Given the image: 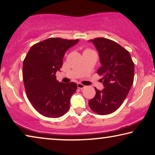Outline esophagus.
Here are the masks:
<instances>
[{"mask_svg": "<svg viewBox=\"0 0 155 155\" xmlns=\"http://www.w3.org/2000/svg\"><path fill=\"white\" fill-rule=\"evenodd\" d=\"M77 87L78 89H81V90H83V88L85 87V86L81 83H77Z\"/></svg>", "mask_w": 155, "mask_h": 155, "instance_id": "1", "label": "esophagus"}]
</instances>
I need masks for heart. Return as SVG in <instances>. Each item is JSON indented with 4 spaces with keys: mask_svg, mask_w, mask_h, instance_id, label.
<instances>
[{
    "mask_svg": "<svg viewBox=\"0 0 155 155\" xmlns=\"http://www.w3.org/2000/svg\"><path fill=\"white\" fill-rule=\"evenodd\" d=\"M85 51H90V50H85Z\"/></svg>",
    "mask_w": 155,
    "mask_h": 155,
    "instance_id": "1",
    "label": "heart"
}]
</instances>
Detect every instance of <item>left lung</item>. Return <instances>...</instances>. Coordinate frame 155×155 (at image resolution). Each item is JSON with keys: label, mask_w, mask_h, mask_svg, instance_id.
Wrapping results in <instances>:
<instances>
[{"label": "left lung", "mask_w": 155, "mask_h": 155, "mask_svg": "<svg viewBox=\"0 0 155 155\" xmlns=\"http://www.w3.org/2000/svg\"><path fill=\"white\" fill-rule=\"evenodd\" d=\"M98 52L101 66L97 73L104 89L95 87L96 95L89 101L90 109L100 115L114 112L122 105L134 80L135 65L129 52L114 41L104 38L90 40Z\"/></svg>", "instance_id": "obj_1"}]
</instances>
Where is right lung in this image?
<instances>
[{
  "mask_svg": "<svg viewBox=\"0 0 155 155\" xmlns=\"http://www.w3.org/2000/svg\"><path fill=\"white\" fill-rule=\"evenodd\" d=\"M78 40L48 38L31 46L23 61V81L27 98L37 111L57 118L70 109V98L77 89L74 82L59 83L56 72L65 52Z\"/></svg>",
  "mask_w": 155,
  "mask_h": 155,
  "instance_id": "obj_1",
  "label": "right lung"
}]
</instances>
